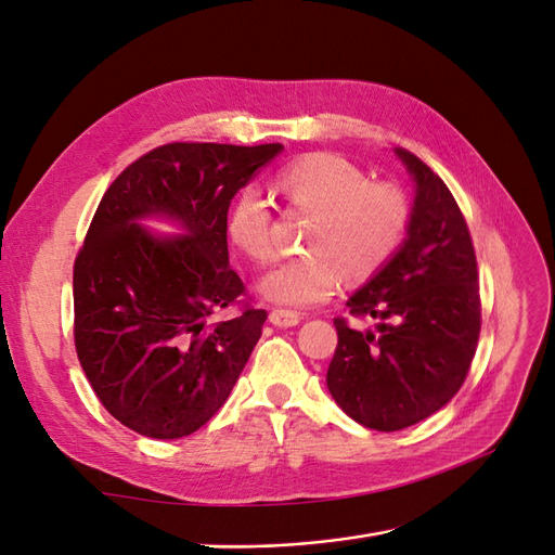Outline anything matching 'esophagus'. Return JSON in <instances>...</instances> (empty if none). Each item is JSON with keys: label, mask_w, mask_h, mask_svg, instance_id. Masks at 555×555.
I'll return each mask as SVG.
<instances>
[{"label": "esophagus", "mask_w": 555, "mask_h": 555, "mask_svg": "<svg viewBox=\"0 0 555 555\" xmlns=\"http://www.w3.org/2000/svg\"><path fill=\"white\" fill-rule=\"evenodd\" d=\"M268 319H271V324H275L280 328H289V326H296L300 322V314L294 312V310L275 308V310H271V314H268Z\"/></svg>", "instance_id": "1"}]
</instances>
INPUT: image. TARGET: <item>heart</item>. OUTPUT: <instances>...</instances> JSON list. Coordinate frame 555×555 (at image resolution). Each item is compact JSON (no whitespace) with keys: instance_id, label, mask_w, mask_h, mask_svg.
Wrapping results in <instances>:
<instances>
[{"instance_id":"heart-1","label":"heart","mask_w":555,"mask_h":555,"mask_svg":"<svg viewBox=\"0 0 555 555\" xmlns=\"http://www.w3.org/2000/svg\"><path fill=\"white\" fill-rule=\"evenodd\" d=\"M292 208L312 212L308 251L263 278L261 294L282 306L322 304L347 280H367L389 263L410 229V201L386 180H367L357 164L331 153L298 157L280 173ZM227 233L251 261L275 255L273 210L261 190H238L227 210Z\"/></svg>"}]
</instances>
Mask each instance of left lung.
<instances>
[{
	"instance_id": "left-lung-1",
	"label": "left lung",
	"mask_w": 555,
	"mask_h": 555,
	"mask_svg": "<svg viewBox=\"0 0 555 555\" xmlns=\"http://www.w3.org/2000/svg\"><path fill=\"white\" fill-rule=\"evenodd\" d=\"M396 155L416 182L408 238L347 300L349 314L377 319V331L333 319L338 347L326 373L345 414L386 433L424 422L459 393L481 331L475 245L456 198L410 150Z\"/></svg>"
}]
</instances>
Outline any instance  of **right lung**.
Segmentation results:
<instances>
[{
	"instance_id": "right-lung-1",
	"label": "right lung",
	"mask_w": 555,
	"mask_h": 555,
	"mask_svg": "<svg viewBox=\"0 0 555 555\" xmlns=\"http://www.w3.org/2000/svg\"><path fill=\"white\" fill-rule=\"evenodd\" d=\"M280 143H166L117 176L74 263V343L102 405L145 438L192 435L224 405L261 338L229 268L231 198ZM159 214L188 237L159 240L138 222ZM233 305L227 323L209 317Z\"/></svg>"
}]
</instances>
